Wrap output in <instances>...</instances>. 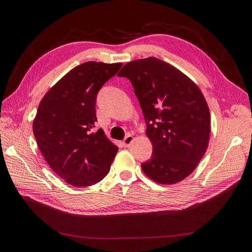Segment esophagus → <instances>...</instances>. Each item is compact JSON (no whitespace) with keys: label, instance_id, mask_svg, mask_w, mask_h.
<instances>
[{"label":"esophagus","instance_id":"1","mask_svg":"<svg viewBox=\"0 0 252 252\" xmlns=\"http://www.w3.org/2000/svg\"><path fill=\"white\" fill-rule=\"evenodd\" d=\"M132 141H133V135H131V134L126 135V138H125L124 141H123L124 146H125V147H128L129 145H130V144L132 143Z\"/></svg>","mask_w":252,"mask_h":252}]
</instances>
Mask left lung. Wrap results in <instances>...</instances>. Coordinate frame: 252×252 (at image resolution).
Listing matches in <instances>:
<instances>
[{
    "label": "left lung",
    "mask_w": 252,
    "mask_h": 252,
    "mask_svg": "<svg viewBox=\"0 0 252 252\" xmlns=\"http://www.w3.org/2000/svg\"><path fill=\"white\" fill-rule=\"evenodd\" d=\"M118 75L131 82L152 144L143 171L159 184L184 180L208 147L210 112L201 90L177 68L154 57L127 63Z\"/></svg>",
    "instance_id": "1"
}]
</instances>
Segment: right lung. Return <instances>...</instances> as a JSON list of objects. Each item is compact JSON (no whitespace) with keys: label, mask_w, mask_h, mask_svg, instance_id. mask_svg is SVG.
I'll return each mask as SVG.
<instances>
[{"label":"right lung","mask_w":252,"mask_h":252,"mask_svg":"<svg viewBox=\"0 0 252 252\" xmlns=\"http://www.w3.org/2000/svg\"><path fill=\"white\" fill-rule=\"evenodd\" d=\"M122 65L86 62L74 67L39 105L32 127L37 146L51 169L69 185L96 184L110 169L119 148L102 129H91L98 91Z\"/></svg>","instance_id":"right-lung-1"}]
</instances>
